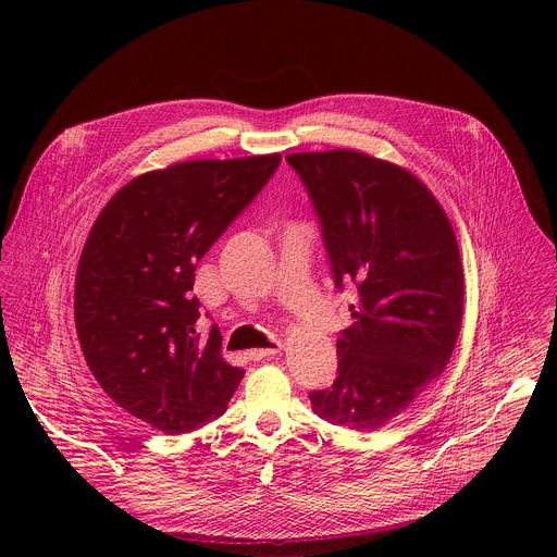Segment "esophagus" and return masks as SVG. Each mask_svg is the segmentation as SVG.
Returning <instances> with one entry per match:
<instances>
[{"instance_id":"esophagus-1","label":"esophagus","mask_w":557,"mask_h":557,"mask_svg":"<svg viewBox=\"0 0 557 557\" xmlns=\"http://www.w3.org/2000/svg\"><path fill=\"white\" fill-rule=\"evenodd\" d=\"M280 342H275L273 344V348H258V350H251L249 352V359L251 361H262V359H269V357H273V355H277L280 352Z\"/></svg>"}]
</instances>
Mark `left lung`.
Wrapping results in <instances>:
<instances>
[{
  "instance_id": "8db88e82",
  "label": "left lung",
  "mask_w": 557,
  "mask_h": 557,
  "mask_svg": "<svg viewBox=\"0 0 557 557\" xmlns=\"http://www.w3.org/2000/svg\"><path fill=\"white\" fill-rule=\"evenodd\" d=\"M320 218L335 288L355 284L352 326L337 339V379L312 412L372 432L406 410L447 366L462 320L454 228L410 172L361 151L288 153Z\"/></svg>"
}]
</instances>
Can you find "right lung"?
<instances>
[{"mask_svg": "<svg viewBox=\"0 0 557 557\" xmlns=\"http://www.w3.org/2000/svg\"><path fill=\"white\" fill-rule=\"evenodd\" d=\"M282 163L280 153L187 161L129 181L99 213L76 269L88 368L127 414L185 434L224 414L245 370L196 333V267Z\"/></svg>", "mask_w": 557, "mask_h": 557, "instance_id": "add662e5", "label": "right lung"}]
</instances>
